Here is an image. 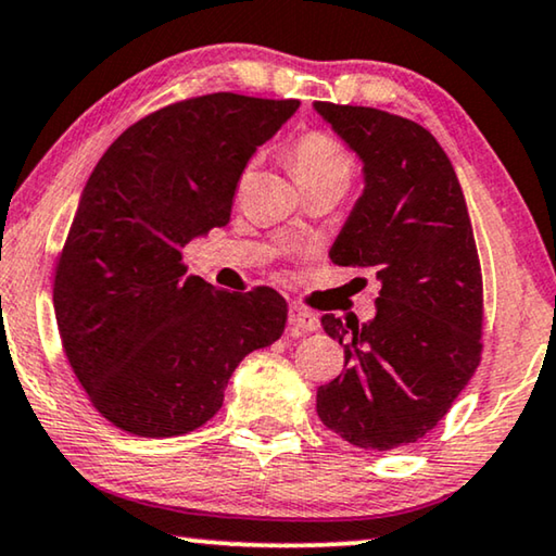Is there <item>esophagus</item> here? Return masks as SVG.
Here are the masks:
<instances>
[{
	"mask_svg": "<svg viewBox=\"0 0 556 556\" xmlns=\"http://www.w3.org/2000/svg\"><path fill=\"white\" fill-rule=\"evenodd\" d=\"M289 325L300 331H314L319 327V317L302 304H292L289 306Z\"/></svg>",
	"mask_w": 556,
	"mask_h": 556,
	"instance_id": "obj_1",
	"label": "esophagus"
}]
</instances>
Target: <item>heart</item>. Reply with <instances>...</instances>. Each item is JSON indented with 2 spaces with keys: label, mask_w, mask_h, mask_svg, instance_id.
<instances>
[{
  "label": "heart",
  "mask_w": 556,
  "mask_h": 556,
  "mask_svg": "<svg viewBox=\"0 0 556 556\" xmlns=\"http://www.w3.org/2000/svg\"><path fill=\"white\" fill-rule=\"evenodd\" d=\"M289 169L306 194L317 189H334L342 192L352 185L354 154L350 152L342 139H337L329 131H304L289 147Z\"/></svg>",
  "instance_id": "b5f03b06"
}]
</instances>
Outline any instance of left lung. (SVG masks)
I'll list each match as a JSON object with an SVG mask.
<instances>
[{
  "label": "left lung",
  "instance_id": "left-lung-1",
  "mask_svg": "<svg viewBox=\"0 0 556 556\" xmlns=\"http://www.w3.org/2000/svg\"><path fill=\"white\" fill-rule=\"evenodd\" d=\"M314 106L367 179L329 256L382 281L371 321L321 317L344 346V371L317 389V414L344 442L389 452L432 432L482 359L475 231L450 156L421 124L375 106Z\"/></svg>",
  "mask_w": 556,
  "mask_h": 556
}]
</instances>
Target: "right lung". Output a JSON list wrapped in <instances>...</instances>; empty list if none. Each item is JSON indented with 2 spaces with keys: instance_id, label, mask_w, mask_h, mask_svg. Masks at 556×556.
Segmentation results:
<instances>
[{
  "instance_id": "1",
  "label": "right lung",
  "mask_w": 556,
  "mask_h": 556,
  "mask_svg": "<svg viewBox=\"0 0 556 556\" xmlns=\"http://www.w3.org/2000/svg\"><path fill=\"white\" fill-rule=\"evenodd\" d=\"M296 99L189 97L124 129L97 162L54 267L66 362L106 421L179 437L225 402L231 371L277 342L287 302L187 277L189 239L229 222L239 177Z\"/></svg>"
}]
</instances>
